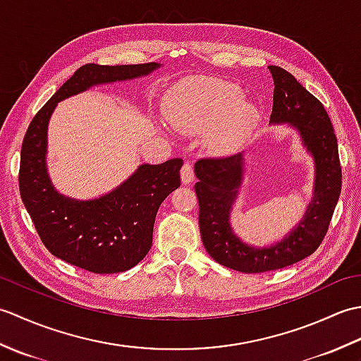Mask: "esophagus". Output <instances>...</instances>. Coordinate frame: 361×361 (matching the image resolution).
<instances>
[{
	"instance_id": "34e87169",
	"label": "esophagus",
	"mask_w": 361,
	"mask_h": 361,
	"mask_svg": "<svg viewBox=\"0 0 361 361\" xmlns=\"http://www.w3.org/2000/svg\"><path fill=\"white\" fill-rule=\"evenodd\" d=\"M181 181L183 185H189V183L194 181V167L188 161L181 167Z\"/></svg>"
}]
</instances>
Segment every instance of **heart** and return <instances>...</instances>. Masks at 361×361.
Wrapping results in <instances>:
<instances>
[{
  "mask_svg": "<svg viewBox=\"0 0 361 361\" xmlns=\"http://www.w3.org/2000/svg\"><path fill=\"white\" fill-rule=\"evenodd\" d=\"M242 97V90L231 82L190 78L167 94L164 113L167 121L183 133L209 131V147L228 153L248 140L260 118L257 106Z\"/></svg>",
  "mask_w": 361,
  "mask_h": 361,
  "instance_id": "b5f03b06",
  "label": "heart"
}]
</instances>
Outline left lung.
Masks as SVG:
<instances>
[{
	"label": "left lung",
	"instance_id": "1",
	"mask_svg": "<svg viewBox=\"0 0 361 361\" xmlns=\"http://www.w3.org/2000/svg\"><path fill=\"white\" fill-rule=\"evenodd\" d=\"M268 70L274 80L271 124L287 122L301 135L315 161V188L313 200L298 226L271 247L255 248L243 243L229 225V211L242 185L243 155L197 161L195 194L203 245L216 262L240 273L279 270L315 252L341 192L338 142L323 104L281 66H268Z\"/></svg>",
	"mask_w": 361,
	"mask_h": 361
}]
</instances>
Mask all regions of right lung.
<instances>
[{"label": "right lung", "instance_id": "right-lung-1", "mask_svg": "<svg viewBox=\"0 0 361 361\" xmlns=\"http://www.w3.org/2000/svg\"><path fill=\"white\" fill-rule=\"evenodd\" d=\"M159 63L80 66L30 121L21 145L20 195L38 235L54 256L83 270H130L152 247L159 204L181 185V158L141 164L121 186L94 200H74L54 189L46 171V135L56 105L99 83L147 75Z\"/></svg>", "mask_w": 361, "mask_h": 361}]
</instances>
